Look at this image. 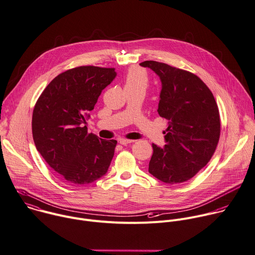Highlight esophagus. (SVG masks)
<instances>
[{
	"instance_id": "obj_1",
	"label": "esophagus",
	"mask_w": 255,
	"mask_h": 255,
	"mask_svg": "<svg viewBox=\"0 0 255 255\" xmlns=\"http://www.w3.org/2000/svg\"><path fill=\"white\" fill-rule=\"evenodd\" d=\"M134 140H128V139H120L119 140V143L121 145H127V144H130V143H133Z\"/></svg>"
}]
</instances>
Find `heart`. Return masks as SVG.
Segmentation results:
<instances>
[{"label":"heart","instance_id":"obj_1","mask_svg":"<svg viewBox=\"0 0 255 255\" xmlns=\"http://www.w3.org/2000/svg\"><path fill=\"white\" fill-rule=\"evenodd\" d=\"M124 82L126 89H146L148 86V76L143 69L139 67H131L125 76Z\"/></svg>","mask_w":255,"mask_h":255}]
</instances>
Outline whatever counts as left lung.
I'll use <instances>...</instances> for the list:
<instances>
[{"label":"left lung","instance_id":"obj_1","mask_svg":"<svg viewBox=\"0 0 255 255\" xmlns=\"http://www.w3.org/2000/svg\"><path fill=\"white\" fill-rule=\"evenodd\" d=\"M162 83L158 114L168 121L167 144L154 143L148 171L167 184L183 183L196 175L213 156L220 137L217 103L195 74L156 61H144Z\"/></svg>","mask_w":255,"mask_h":255}]
</instances>
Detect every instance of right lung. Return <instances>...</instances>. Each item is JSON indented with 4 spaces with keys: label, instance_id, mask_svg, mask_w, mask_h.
Instances as JSON below:
<instances>
[{
    "label": "right lung",
    "instance_id": "add662e5",
    "mask_svg": "<svg viewBox=\"0 0 255 255\" xmlns=\"http://www.w3.org/2000/svg\"><path fill=\"white\" fill-rule=\"evenodd\" d=\"M115 77L114 68L76 67L55 77L36 102L32 117L36 148L70 185L90 184L110 166L117 141L88 133L86 118Z\"/></svg>",
    "mask_w": 255,
    "mask_h": 255
}]
</instances>
